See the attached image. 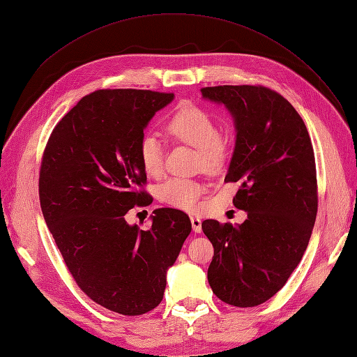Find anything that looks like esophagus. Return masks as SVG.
I'll return each mask as SVG.
<instances>
[{
    "label": "esophagus",
    "instance_id": "34e87169",
    "mask_svg": "<svg viewBox=\"0 0 357 357\" xmlns=\"http://www.w3.org/2000/svg\"><path fill=\"white\" fill-rule=\"evenodd\" d=\"M190 223H192V229L195 231L197 234H199L202 231V228H201V219L197 218V215H190Z\"/></svg>",
    "mask_w": 357,
    "mask_h": 357
}]
</instances>
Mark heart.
<instances>
[{
    "label": "heart",
    "instance_id": "heart-1",
    "mask_svg": "<svg viewBox=\"0 0 357 357\" xmlns=\"http://www.w3.org/2000/svg\"><path fill=\"white\" fill-rule=\"evenodd\" d=\"M165 132L177 143L198 150V165L210 172L220 171L231 156V143L219 132L218 123L210 113L199 107L185 105L165 123ZM138 159L147 176L156 177L164 168V152L153 135H144L138 146ZM205 183L195 178H168L160 185L158 197L171 207L197 211L201 208Z\"/></svg>",
    "mask_w": 357,
    "mask_h": 357
}]
</instances>
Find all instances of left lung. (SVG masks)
Masks as SVG:
<instances>
[{
    "instance_id": "obj_1",
    "label": "left lung",
    "mask_w": 357,
    "mask_h": 357,
    "mask_svg": "<svg viewBox=\"0 0 357 357\" xmlns=\"http://www.w3.org/2000/svg\"><path fill=\"white\" fill-rule=\"evenodd\" d=\"M204 98L226 105L236 142L226 183H238L244 223L204 220L214 247L208 283L234 307H256L282 289L304 256L317 215L314 150L302 117L261 84L210 86Z\"/></svg>"
}]
</instances>
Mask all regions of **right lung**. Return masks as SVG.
Returning a JSON list of instances; mask_svg holds the SVG:
<instances>
[{
  "label": "right lung",
  "instance_id": "add662e5",
  "mask_svg": "<svg viewBox=\"0 0 357 357\" xmlns=\"http://www.w3.org/2000/svg\"><path fill=\"white\" fill-rule=\"evenodd\" d=\"M174 93L100 89L63 116L41 158L43 215L74 282L96 304L139 316L164 296L192 225L186 213L158 208L152 226L128 225L125 214L147 207V177L138 146L155 113Z\"/></svg>",
  "mask_w": 357,
  "mask_h": 357
}]
</instances>
